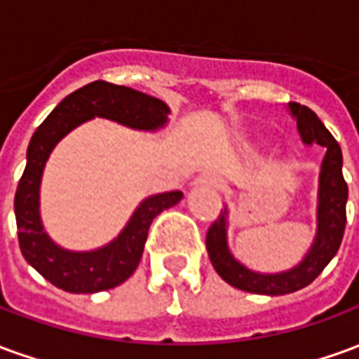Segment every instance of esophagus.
<instances>
[{"label":"esophagus","instance_id":"34e87169","mask_svg":"<svg viewBox=\"0 0 359 359\" xmlns=\"http://www.w3.org/2000/svg\"><path fill=\"white\" fill-rule=\"evenodd\" d=\"M198 184H205V187H211V188H221L223 187V180L215 177V175H202L200 179L196 180Z\"/></svg>","mask_w":359,"mask_h":359}]
</instances>
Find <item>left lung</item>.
Wrapping results in <instances>:
<instances>
[{
  "label": "left lung",
  "instance_id": "8db88e82",
  "mask_svg": "<svg viewBox=\"0 0 359 359\" xmlns=\"http://www.w3.org/2000/svg\"><path fill=\"white\" fill-rule=\"evenodd\" d=\"M288 107L292 111L298 133L304 144H319L327 148L321 172H319V205H317V234L309 248L308 256L294 269L277 273V275H262L246 269L238 264L226 246V210L219 213L210 231L205 234V248L210 254L211 265L215 267L219 277L234 288L244 292L269 294L280 296L300 290L309 283H313L321 271L327 267L334 254L339 252L340 242L346 226V200L348 184L342 177V151L339 142L332 138L327 126L321 123L313 111L290 102Z\"/></svg>",
  "mask_w": 359,
  "mask_h": 359
}]
</instances>
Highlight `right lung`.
<instances>
[{
  "label": "right lung",
  "mask_w": 359,
  "mask_h": 359,
  "mask_svg": "<svg viewBox=\"0 0 359 359\" xmlns=\"http://www.w3.org/2000/svg\"><path fill=\"white\" fill-rule=\"evenodd\" d=\"M167 115L169 107L154 95L95 81L67 95L36 128L15 194V217L22 256L51 285L67 292L92 294L125 283L140 264L151 221L182 198L180 190L151 196L138 205L125 231L105 248L67 252L43 233L38 211L40 180L51 149L74 126L92 117L111 118L140 130H156L167 123Z\"/></svg>",
  "instance_id": "add662e5"
}]
</instances>
